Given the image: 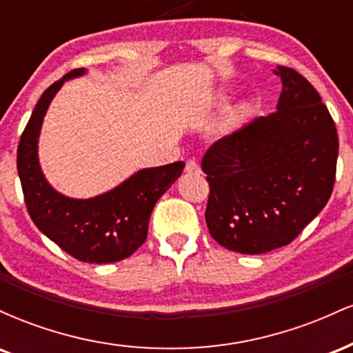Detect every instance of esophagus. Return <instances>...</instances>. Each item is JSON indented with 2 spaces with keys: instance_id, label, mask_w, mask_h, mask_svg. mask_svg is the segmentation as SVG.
<instances>
[{
  "instance_id": "esophagus-1",
  "label": "esophagus",
  "mask_w": 353,
  "mask_h": 353,
  "mask_svg": "<svg viewBox=\"0 0 353 353\" xmlns=\"http://www.w3.org/2000/svg\"><path fill=\"white\" fill-rule=\"evenodd\" d=\"M185 171L197 174V172H201V165L196 159H189L188 163H185Z\"/></svg>"
}]
</instances>
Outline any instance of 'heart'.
<instances>
[{
  "label": "heart",
  "instance_id": "heart-1",
  "mask_svg": "<svg viewBox=\"0 0 353 353\" xmlns=\"http://www.w3.org/2000/svg\"><path fill=\"white\" fill-rule=\"evenodd\" d=\"M244 112H245V108H237V109H234V111L230 112V116H229V119H228V124L230 125V124L237 123V121L241 119L242 116H244Z\"/></svg>",
  "mask_w": 353,
  "mask_h": 353
}]
</instances>
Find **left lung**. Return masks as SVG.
<instances>
[{
  "mask_svg": "<svg viewBox=\"0 0 353 353\" xmlns=\"http://www.w3.org/2000/svg\"><path fill=\"white\" fill-rule=\"evenodd\" d=\"M277 111L222 137L202 157L205 222L225 249L265 254L289 245L330 199L339 136L315 88L279 66Z\"/></svg>",
  "mask_w": 353,
  "mask_h": 353,
  "instance_id": "1",
  "label": "left lung"
}]
</instances>
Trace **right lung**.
<instances>
[{
	"label": "right lung",
	"mask_w": 353,
	"mask_h": 353,
	"mask_svg": "<svg viewBox=\"0 0 353 353\" xmlns=\"http://www.w3.org/2000/svg\"><path fill=\"white\" fill-rule=\"evenodd\" d=\"M84 72L83 68L72 70L43 92L19 139L16 163L26 209L36 228L78 261L109 264L128 259L144 244L154 205L185 164L177 161L141 169L117 188L91 199H71L52 189L38 161L43 117L64 81Z\"/></svg>",
	"instance_id": "obj_1"
}]
</instances>
